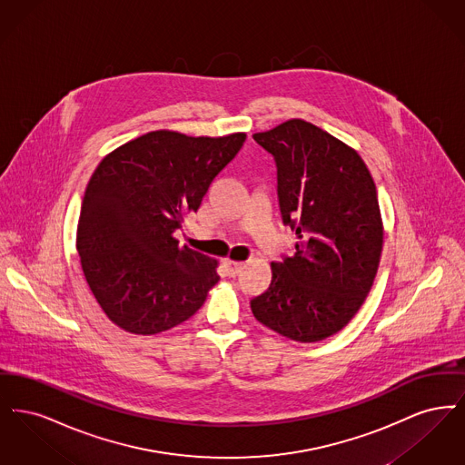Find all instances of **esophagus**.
I'll list each match as a JSON object with an SVG mask.
<instances>
[{
    "mask_svg": "<svg viewBox=\"0 0 465 465\" xmlns=\"http://www.w3.org/2000/svg\"><path fill=\"white\" fill-rule=\"evenodd\" d=\"M242 266L243 262H235V260H230V258L224 260V268H226V272H228L230 277H235V275L242 270Z\"/></svg>",
    "mask_w": 465,
    "mask_h": 465,
    "instance_id": "esophagus-1",
    "label": "esophagus"
}]
</instances>
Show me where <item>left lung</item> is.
<instances>
[{
	"mask_svg": "<svg viewBox=\"0 0 465 465\" xmlns=\"http://www.w3.org/2000/svg\"><path fill=\"white\" fill-rule=\"evenodd\" d=\"M252 137L275 158L282 220L300 242L270 265V288L251 310L289 340L322 341L352 321L375 282L383 249L375 181L354 148L302 118Z\"/></svg>",
	"mask_w": 465,
	"mask_h": 465,
	"instance_id": "8db88e82",
	"label": "left lung"
}]
</instances>
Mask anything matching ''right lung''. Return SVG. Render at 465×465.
Masks as SVG:
<instances>
[{
	"label": "right lung",
	"instance_id": "1",
	"mask_svg": "<svg viewBox=\"0 0 465 465\" xmlns=\"http://www.w3.org/2000/svg\"><path fill=\"white\" fill-rule=\"evenodd\" d=\"M245 133L222 137L143 134L101 160L90 177L76 249L90 291L113 324L158 334L188 321L218 284V260L179 245L211 181Z\"/></svg>",
	"mask_w": 465,
	"mask_h": 465
}]
</instances>
